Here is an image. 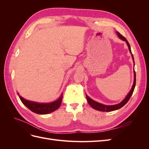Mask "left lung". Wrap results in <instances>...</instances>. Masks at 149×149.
<instances>
[{
	"label": "left lung",
	"instance_id": "8db88e82",
	"mask_svg": "<svg viewBox=\"0 0 149 149\" xmlns=\"http://www.w3.org/2000/svg\"><path fill=\"white\" fill-rule=\"evenodd\" d=\"M117 34H118V37L120 39H122L123 40H124V41L126 42V43H127V46L129 47V51L132 54L131 49H130V45H129L128 41L127 40V39H126L124 37V36L122 35L119 32H118V31H117ZM132 58H133V60H134V56H133L132 54ZM136 72H135V71H134V84H133V86H132V89H131V90H130V91L129 92V93L127 94V96H126V97L124 99V100L123 101H122L120 103L118 104L112 105V106L104 105V104H100V103H99V102H97L96 101H93L89 97H88L87 95H86V96L88 102L89 103V104L90 106H91L93 108H94V109H95L98 110V111H100L109 112V111H115V110H117V109H120V108H121L122 107H123L125 104L128 102V101L129 100V99L130 98V97H131V96L132 95V93L134 92L135 86H136Z\"/></svg>",
	"mask_w": 149,
	"mask_h": 149
}]
</instances>
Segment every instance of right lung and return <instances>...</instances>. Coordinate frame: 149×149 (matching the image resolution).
<instances>
[{"mask_svg":"<svg viewBox=\"0 0 149 149\" xmlns=\"http://www.w3.org/2000/svg\"><path fill=\"white\" fill-rule=\"evenodd\" d=\"M62 94L58 100L50 103H37L25 100L19 96L22 103L29 109L35 113L39 114H47L56 110L61 104Z\"/></svg>","mask_w":149,"mask_h":149,"instance_id":"right-lung-1","label":"right lung"}]
</instances>
